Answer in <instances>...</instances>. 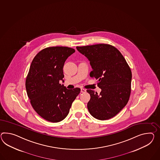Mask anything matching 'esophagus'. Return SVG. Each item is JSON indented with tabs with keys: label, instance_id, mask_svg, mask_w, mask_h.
Masks as SVG:
<instances>
[{
	"label": "esophagus",
	"instance_id": "34e87169",
	"mask_svg": "<svg viewBox=\"0 0 160 160\" xmlns=\"http://www.w3.org/2000/svg\"><path fill=\"white\" fill-rule=\"evenodd\" d=\"M86 90L85 89H84V88H81V92L82 93H84V92H86Z\"/></svg>",
	"mask_w": 160,
	"mask_h": 160
}]
</instances>
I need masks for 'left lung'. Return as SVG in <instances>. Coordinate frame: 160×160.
<instances>
[{
    "instance_id": "left-lung-1",
    "label": "left lung",
    "mask_w": 160,
    "mask_h": 160,
    "mask_svg": "<svg viewBox=\"0 0 160 160\" xmlns=\"http://www.w3.org/2000/svg\"><path fill=\"white\" fill-rule=\"evenodd\" d=\"M90 62V76L98 80L100 94L87 90L90 114L100 120L114 117L127 104L131 94L132 72L126 60L116 47L107 44L76 47Z\"/></svg>"
}]
</instances>
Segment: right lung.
<instances>
[{"instance_id": "1", "label": "right lung", "mask_w": 160, "mask_h": 160, "mask_svg": "<svg viewBox=\"0 0 160 160\" xmlns=\"http://www.w3.org/2000/svg\"><path fill=\"white\" fill-rule=\"evenodd\" d=\"M74 52L69 47H47L32 62L25 82L28 97L36 112L47 121L63 120L80 92L79 88L68 90L59 83L63 82L65 62Z\"/></svg>"}]
</instances>
